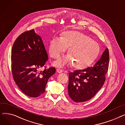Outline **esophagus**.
I'll use <instances>...</instances> for the list:
<instances>
[{
    "instance_id": "34e87169",
    "label": "esophagus",
    "mask_w": 125,
    "mask_h": 125,
    "mask_svg": "<svg viewBox=\"0 0 125 125\" xmlns=\"http://www.w3.org/2000/svg\"><path fill=\"white\" fill-rule=\"evenodd\" d=\"M57 71L59 73H63V71L62 70H61V69H57Z\"/></svg>"
}]
</instances>
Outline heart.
Masks as SVG:
<instances>
[{"mask_svg": "<svg viewBox=\"0 0 125 125\" xmlns=\"http://www.w3.org/2000/svg\"><path fill=\"white\" fill-rule=\"evenodd\" d=\"M69 48V55L54 63L58 68H62L73 63L77 68H84L96 57L99 52L97 44L89 36L77 31H67L61 37H54L50 42L49 51L50 56L58 59Z\"/></svg>", "mask_w": 125, "mask_h": 125, "instance_id": "heart-1", "label": "heart"}]
</instances>
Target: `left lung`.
I'll return each mask as SVG.
<instances>
[{"mask_svg": "<svg viewBox=\"0 0 125 125\" xmlns=\"http://www.w3.org/2000/svg\"><path fill=\"white\" fill-rule=\"evenodd\" d=\"M109 58V51L106 48L93 66L69 73L68 95L73 101L90 100L102 88L108 70Z\"/></svg>", "mask_w": 125, "mask_h": 125, "instance_id": "left-lung-1", "label": "left lung"}]
</instances>
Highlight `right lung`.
Returning <instances> with one entry per match:
<instances>
[{
  "mask_svg": "<svg viewBox=\"0 0 125 125\" xmlns=\"http://www.w3.org/2000/svg\"><path fill=\"white\" fill-rule=\"evenodd\" d=\"M48 56L41 37L34 29L20 35L12 45L11 54L12 77L22 92L37 97L45 92L49 78L56 72L54 67L44 66ZM43 67V71L39 69Z\"/></svg>",
  "mask_w": 125,
  "mask_h": 125,
  "instance_id": "add662e5",
  "label": "right lung"
}]
</instances>
